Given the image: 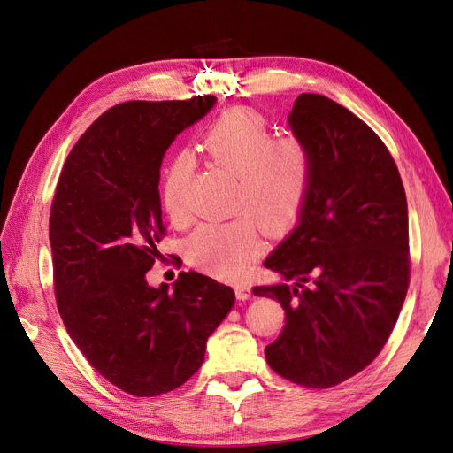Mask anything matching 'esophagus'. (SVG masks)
I'll list each match as a JSON object with an SVG mask.
<instances>
[{
    "mask_svg": "<svg viewBox=\"0 0 453 453\" xmlns=\"http://www.w3.org/2000/svg\"><path fill=\"white\" fill-rule=\"evenodd\" d=\"M234 293L238 300H248L251 296V285L248 281H240L234 285Z\"/></svg>",
    "mask_w": 453,
    "mask_h": 453,
    "instance_id": "34e87169",
    "label": "esophagus"
}]
</instances>
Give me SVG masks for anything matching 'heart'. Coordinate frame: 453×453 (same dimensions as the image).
I'll use <instances>...</instances> for the list:
<instances>
[{
	"label": "heart",
	"instance_id": "b5f03b06",
	"mask_svg": "<svg viewBox=\"0 0 453 453\" xmlns=\"http://www.w3.org/2000/svg\"><path fill=\"white\" fill-rule=\"evenodd\" d=\"M202 150L213 166L236 173L226 223H203L187 240V255L219 276H240L263 251V234H281L303 213L313 180V149L298 134L276 135L265 115L234 109L213 120L202 135ZM196 168L188 150L164 170L160 202L175 226L190 221L188 190Z\"/></svg>",
	"mask_w": 453,
	"mask_h": 453
}]
</instances>
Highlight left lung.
<instances>
[{
    "instance_id": "left-lung-1",
    "label": "left lung",
    "mask_w": 453,
    "mask_h": 453,
    "mask_svg": "<svg viewBox=\"0 0 453 453\" xmlns=\"http://www.w3.org/2000/svg\"><path fill=\"white\" fill-rule=\"evenodd\" d=\"M289 125L313 149V180L298 226L265 266L283 283L257 285L285 310L266 346L270 368L326 389L372 363L399 319L410 285L408 205L378 134L321 94H300Z\"/></svg>"
}]
</instances>
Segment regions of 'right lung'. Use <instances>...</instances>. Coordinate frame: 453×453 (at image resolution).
Listing matches in <instances>:
<instances>
[{
	"label": "right lung",
	"instance_id": "obj_1",
	"mask_svg": "<svg viewBox=\"0 0 453 453\" xmlns=\"http://www.w3.org/2000/svg\"><path fill=\"white\" fill-rule=\"evenodd\" d=\"M213 104L195 96L107 109L67 155L52 198V280L65 331L96 372L134 396L183 386L234 304L228 285L198 272H181L170 291L145 278L166 236L162 158Z\"/></svg>",
	"mask_w": 453,
	"mask_h": 453
}]
</instances>
